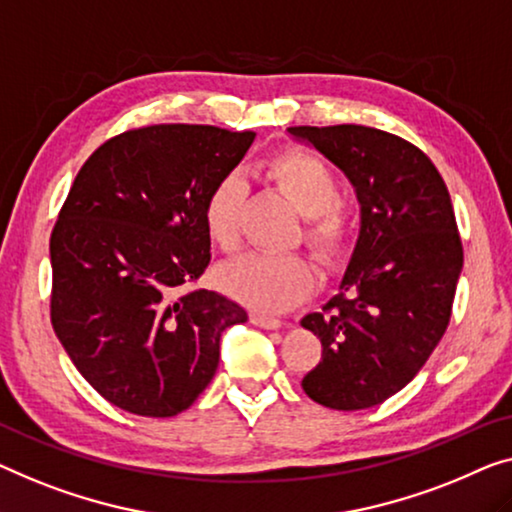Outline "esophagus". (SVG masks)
<instances>
[{
	"label": "esophagus",
	"instance_id": "1",
	"mask_svg": "<svg viewBox=\"0 0 512 512\" xmlns=\"http://www.w3.org/2000/svg\"><path fill=\"white\" fill-rule=\"evenodd\" d=\"M250 322H253L255 326H259V329H269V331L282 329L280 319L269 317V315H257V312H253V315H250Z\"/></svg>",
	"mask_w": 512,
	"mask_h": 512
}]
</instances>
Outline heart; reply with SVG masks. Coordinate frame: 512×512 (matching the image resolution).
<instances>
[{
	"label": "heart",
	"instance_id": "1",
	"mask_svg": "<svg viewBox=\"0 0 512 512\" xmlns=\"http://www.w3.org/2000/svg\"><path fill=\"white\" fill-rule=\"evenodd\" d=\"M264 172L305 218L303 241L322 264L345 255L354 227V213L338 200V181L322 158L301 149H285L264 163ZM246 183L239 174H225L204 200V230L216 248L232 253L241 243V209ZM220 287L236 301L259 312H285L312 292L315 271L301 255L248 253L227 262L218 273Z\"/></svg>",
	"mask_w": 512,
	"mask_h": 512
}]
</instances>
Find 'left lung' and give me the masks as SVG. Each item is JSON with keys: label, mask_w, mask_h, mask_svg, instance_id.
<instances>
[{"label": "left lung", "mask_w": 512, "mask_h": 512, "mask_svg": "<svg viewBox=\"0 0 512 512\" xmlns=\"http://www.w3.org/2000/svg\"><path fill=\"white\" fill-rule=\"evenodd\" d=\"M287 133L340 167L361 207L338 294L301 319L322 340L301 386L329 409L377 407L418 375L451 319L462 273L451 195L432 160L398 135L356 124Z\"/></svg>", "instance_id": "1"}]
</instances>
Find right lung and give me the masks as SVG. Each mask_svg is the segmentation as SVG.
<instances>
[{
	"instance_id": "right-lung-1",
	"label": "right lung",
	"mask_w": 512,
	"mask_h": 512,
	"mask_svg": "<svg viewBox=\"0 0 512 512\" xmlns=\"http://www.w3.org/2000/svg\"><path fill=\"white\" fill-rule=\"evenodd\" d=\"M253 131L158 124L98 147L52 230V329L114 407L170 418L216 375L220 335L248 319L209 289L181 294L211 259L204 200Z\"/></svg>"
}]
</instances>
